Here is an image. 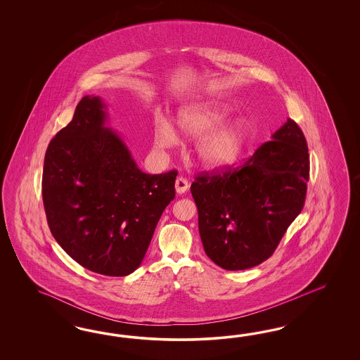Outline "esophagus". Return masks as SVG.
Here are the masks:
<instances>
[{
	"label": "esophagus",
	"mask_w": 360,
	"mask_h": 360,
	"mask_svg": "<svg viewBox=\"0 0 360 360\" xmlns=\"http://www.w3.org/2000/svg\"><path fill=\"white\" fill-rule=\"evenodd\" d=\"M188 181L186 179L185 176H178L175 181V190L178 194H184L188 190Z\"/></svg>",
	"instance_id": "1"
}]
</instances>
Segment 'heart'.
I'll return each mask as SVG.
<instances>
[{
  "mask_svg": "<svg viewBox=\"0 0 360 360\" xmlns=\"http://www.w3.org/2000/svg\"><path fill=\"white\" fill-rule=\"evenodd\" d=\"M229 109L217 101H196L179 109L178 131L187 139H200L196 143L199 162L211 169L226 167L239 160L248 142V127L241 120L226 121ZM176 141L173 128L160 122L155 127V143L169 148Z\"/></svg>",
  "mask_w": 360,
  "mask_h": 360,
  "instance_id": "b5f03b06",
  "label": "heart"
}]
</instances>
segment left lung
Segmentation results:
<instances>
[{"label":"left lung","mask_w":360,"mask_h":360,"mask_svg":"<svg viewBox=\"0 0 360 360\" xmlns=\"http://www.w3.org/2000/svg\"><path fill=\"white\" fill-rule=\"evenodd\" d=\"M309 170L305 136L288 119L239 167L198 174L191 194L208 257L227 271L268 260L304 208Z\"/></svg>","instance_id":"obj_1"}]
</instances>
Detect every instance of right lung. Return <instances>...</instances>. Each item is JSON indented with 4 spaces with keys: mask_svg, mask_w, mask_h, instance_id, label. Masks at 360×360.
Wrapping results in <instances>:
<instances>
[{
    "mask_svg": "<svg viewBox=\"0 0 360 360\" xmlns=\"http://www.w3.org/2000/svg\"><path fill=\"white\" fill-rule=\"evenodd\" d=\"M98 96L79 101L46 150L42 198L50 231L77 264L104 276L134 272L174 199L178 172H141Z\"/></svg>",
    "mask_w": 360,
    "mask_h": 360,
    "instance_id": "add662e5",
    "label": "right lung"
}]
</instances>
